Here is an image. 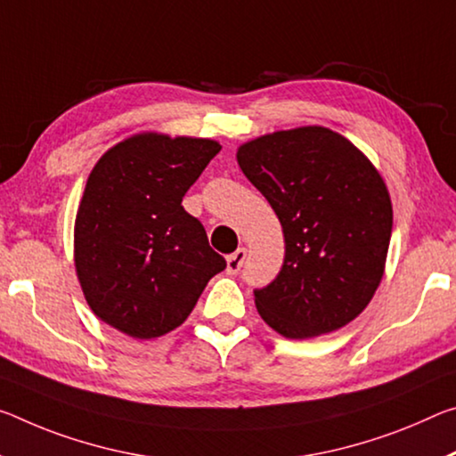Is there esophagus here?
I'll return each mask as SVG.
<instances>
[{
    "label": "esophagus",
    "instance_id": "1",
    "mask_svg": "<svg viewBox=\"0 0 456 456\" xmlns=\"http://www.w3.org/2000/svg\"><path fill=\"white\" fill-rule=\"evenodd\" d=\"M245 257H248V249L245 248H240L237 251H233V254L227 257V272L233 273V276L235 273H240V270L245 264Z\"/></svg>",
    "mask_w": 456,
    "mask_h": 456
}]
</instances>
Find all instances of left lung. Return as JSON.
<instances>
[{"instance_id":"8db88e82","label":"left lung","mask_w":456,"mask_h":456,"mask_svg":"<svg viewBox=\"0 0 456 456\" xmlns=\"http://www.w3.org/2000/svg\"><path fill=\"white\" fill-rule=\"evenodd\" d=\"M237 162L286 241L276 280L254 290L259 316L286 338L327 335L357 319L384 276L394 223L375 166L321 126L256 137L240 146Z\"/></svg>"}]
</instances>
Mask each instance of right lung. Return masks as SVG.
<instances>
[{
    "label": "right lung",
    "mask_w": 456,
    "mask_h": 456,
    "mask_svg": "<svg viewBox=\"0 0 456 456\" xmlns=\"http://www.w3.org/2000/svg\"><path fill=\"white\" fill-rule=\"evenodd\" d=\"M219 142L137 134L99 158L75 221V267L95 316L134 338L180 327L225 259L183 197Z\"/></svg>",
    "instance_id": "1"
}]
</instances>
